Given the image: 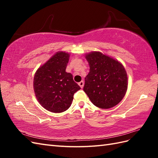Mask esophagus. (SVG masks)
<instances>
[{"mask_svg": "<svg viewBox=\"0 0 158 158\" xmlns=\"http://www.w3.org/2000/svg\"><path fill=\"white\" fill-rule=\"evenodd\" d=\"M78 84H79V85L80 87H81V88H83V85H84V82H83V81H80V82L78 83Z\"/></svg>", "mask_w": 158, "mask_h": 158, "instance_id": "1", "label": "esophagus"}]
</instances>
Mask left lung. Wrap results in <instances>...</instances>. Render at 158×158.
<instances>
[{"instance_id": "left-lung-1", "label": "left lung", "mask_w": 158, "mask_h": 158, "mask_svg": "<svg viewBox=\"0 0 158 158\" xmlns=\"http://www.w3.org/2000/svg\"><path fill=\"white\" fill-rule=\"evenodd\" d=\"M89 72L85 78L83 90L95 106L110 109L120 102L127 89V76L117 60L100 52L85 55Z\"/></svg>"}]
</instances>
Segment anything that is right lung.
I'll return each mask as SVG.
<instances>
[{
  "label": "right lung",
  "mask_w": 158,
  "mask_h": 158,
  "mask_svg": "<svg viewBox=\"0 0 158 158\" xmlns=\"http://www.w3.org/2000/svg\"><path fill=\"white\" fill-rule=\"evenodd\" d=\"M70 54L58 52L36 70L33 88L36 98L43 108L52 113L65 111L71 105L73 95L81 88L66 68Z\"/></svg>",
  "instance_id": "right-lung-1"
}]
</instances>
